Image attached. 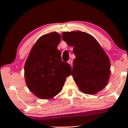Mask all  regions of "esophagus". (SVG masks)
<instances>
[{
  "instance_id": "34e87169",
  "label": "esophagus",
  "mask_w": 128,
  "mask_h": 128,
  "mask_svg": "<svg viewBox=\"0 0 128 128\" xmlns=\"http://www.w3.org/2000/svg\"><path fill=\"white\" fill-rule=\"evenodd\" d=\"M72 62H72V60H71V59H69L68 61V63L69 64H70V65L72 64Z\"/></svg>"
}]
</instances>
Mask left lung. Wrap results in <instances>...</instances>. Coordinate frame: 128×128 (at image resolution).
Listing matches in <instances>:
<instances>
[{"label":"left lung","instance_id":"left-lung-1","mask_svg":"<svg viewBox=\"0 0 128 128\" xmlns=\"http://www.w3.org/2000/svg\"><path fill=\"white\" fill-rule=\"evenodd\" d=\"M62 38L73 46L72 75L82 92L94 94L105 87L110 76L109 58L92 36L83 32H64Z\"/></svg>","mask_w":128,"mask_h":128}]
</instances>
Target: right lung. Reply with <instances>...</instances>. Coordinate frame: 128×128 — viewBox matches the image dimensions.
<instances>
[{
  "mask_svg": "<svg viewBox=\"0 0 128 128\" xmlns=\"http://www.w3.org/2000/svg\"><path fill=\"white\" fill-rule=\"evenodd\" d=\"M61 36L53 32L43 35L32 48L24 67L26 83L38 98H53L61 92L72 67L62 62L57 47Z\"/></svg>",
  "mask_w": 128,
  "mask_h": 128,
  "instance_id": "obj_1",
  "label": "right lung"
}]
</instances>
